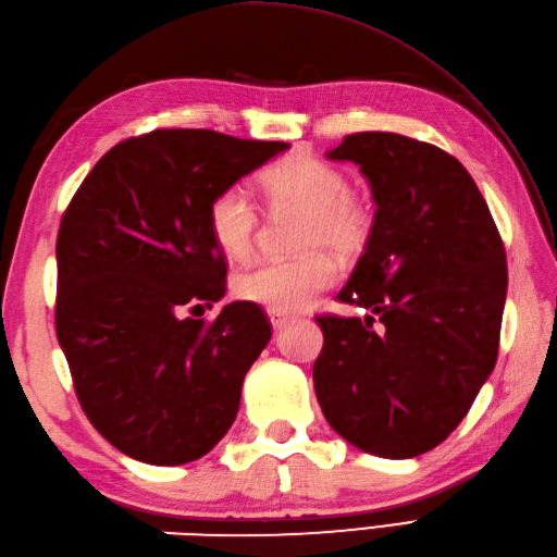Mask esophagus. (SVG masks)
Instances as JSON below:
<instances>
[{"instance_id":"1","label":"esophagus","mask_w":557,"mask_h":557,"mask_svg":"<svg viewBox=\"0 0 557 557\" xmlns=\"http://www.w3.org/2000/svg\"><path fill=\"white\" fill-rule=\"evenodd\" d=\"M268 318H270V325L272 330H282L287 323H289V315L280 313V311H268Z\"/></svg>"}]
</instances>
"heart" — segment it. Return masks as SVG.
<instances>
[{
	"instance_id": "1",
	"label": "heart",
	"mask_w": 557,
	"mask_h": 557,
	"mask_svg": "<svg viewBox=\"0 0 557 557\" xmlns=\"http://www.w3.org/2000/svg\"><path fill=\"white\" fill-rule=\"evenodd\" d=\"M272 208L301 210L299 246L311 248L294 258H268L242 272L234 292L270 311H301L333 285L337 265L325 248L342 258L357 256L373 232L371 208L347 191V176L333 164L306 152L282 158L260 176ZM212 242L230 258H246L258 230V210L242 186L220 191L208 208Z\"/></svg>"
}]
</instances>
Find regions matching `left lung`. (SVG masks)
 I'll list each match as a JSON object with an SVG mask.
<instances>
[{"label": "left lung", "mask_w": 557, "mask_h": 557, "mask_svg": "<svg viewBox=\"0 0 557 557\" xmlns=\"http://www.w3.org/2000/svg\"><path fill=\"white\" fill-rule=\"evenodd\" d=\"M325 158L359 164L375 215L337 294L369 315L318 318V405L363 453L417 457L457 429L495 369L507 297L503 239L474 180L441 148L366 132Z\"/></svg>", "instance_id": "1"}]
</instances>
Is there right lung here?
<instances>
[{
    "mask_svg": "<svg viewBox=\"0 0 557 557\" xmlns=\"http://www.w3.org/2000/svg\"><path fill=\"white\" fill-rule=\"evenodd\" d=\"M282 140L158 128L104 152L57 236V339L104 441L156 467L208 455L236 419L272 325L253 301L212 323L182 315L224 297L208 208Z\"/></svg>",
    "mask_w": 557,
    "mask_h": 557,
    "instance_id": "1",
    "label": "right lung"
}]
</instances>
